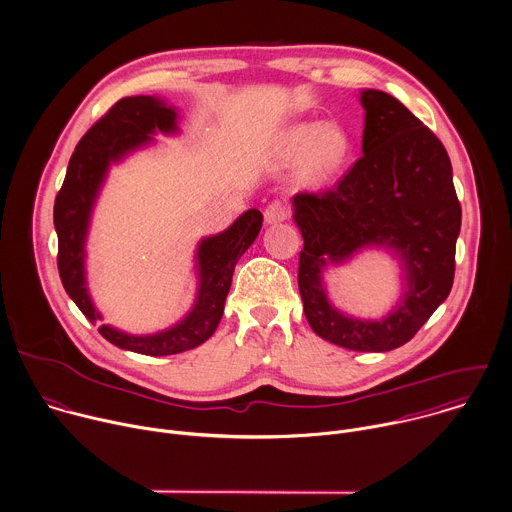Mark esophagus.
<instances>
[{"label": "esophagus", "mask_w": 512, "mask_h": 512, "mask_svg": "<svg viewBox=\"0 0 512 512\" xmlns=\"http://www.w3.org/2000/svg\"><path fill=\"white\" fill-rule=\"evenodd\" d=\"M286 218H288V210H286V206H284L282 202H272V204H268L266 210H264V222H266L268 226L280 224V222H284Z\"/></svg>", "instance_id": "34e87169"}]
</instances>
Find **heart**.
<instances>
[{
	"instance_id": "b5f03b06",
	"label": "heart",
	"mask_w": 512,
	"mask_h": 512,
	"mask_svg": "<svg viewBox=\"0 0 512 512\" xmlns=\"http://www.w3.org/2000/svg\"><path fill=\"white\" fill-rule=\"evenodd\" d=\"M350 150L348 136L336 124L302 122L284 136V154L300 158V178L308 186L328 182L346 162Z\"/></svg>"
}]
</instances>
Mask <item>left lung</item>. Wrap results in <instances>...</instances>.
Here are the masks:
<instances>
[{"mask_svg": "<svg viewBox=\"0 0 512 512\" xmlns=\"http://www.w3.org/2000/svg\"><path fill=\"white\" fill-rule=\"evenodd\" d=\"M362 158L324 196L296 194L294 222L304 238L298 288L310 328L324 340L386 352L408 342L446 300L454 280L460 204L440 140L380 90H362ZM390 251L403 290L382 319H356L327 298L323 272L364 249Z\"/></svg>", "mask_w": 512, "mask_h": 512, "instance_id": "left-lung-1", "label": "left lung"}]
</instances>
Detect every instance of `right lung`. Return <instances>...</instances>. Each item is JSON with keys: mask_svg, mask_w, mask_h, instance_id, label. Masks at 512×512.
<instances>
[{"mask_svg": "<svg viewBox=\"0 0 512 512\" xmlns=\"http://www.w3.org/2000/svg\"><path fill=\"white\" fill-rule=\"evenodd\" d=\"M178 118L176 108L158 96L124 98L86 132L70 158L64 186L54 204L58 270L68 296L90 322H100L102 314L88 290L86 242L108 172L132 152L154 144L156 134H180ZM260 228L262 214L250 208L224 232L198 242L194 256L198 276L196 300L188 314L170 328L154 334H130L102 324L98 328L100 334L122 350L146 356H168L200 346L216 332L234 268L260 234Z\"/></svg>", "mask_w": 512, "mask_h": 512, "instance_id": "add662e5", "label": "right lung"}]
</instances>
